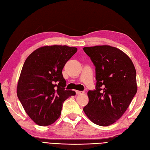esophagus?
I'll return each instance as SVG.
<instances>
[{
    "instance_id": "34e87169",
    "label": "esophagus",
    "mask_w": 150,
    "mask_h": 150,
    "mask_svg": "<svg viewBox=\"0 0 150 150\" xmlns=\"http://www.w3.org/2000/svg\"><path fill=\"white\" fill-rule=\"evenodd\" d=\"M76 93L77 95H82L84 93V91H76Z\"/></svg>"
}]
</instances>
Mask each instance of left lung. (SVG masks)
Returning <instances> with one entry per match:
<instances>
[{
  "label": "left lung",
  "instance_id": "1",
  "mask_svg": "<svg viewBox=\"0 0 150 150\" xmlns=\"http://www.w3.org/2000/svg\"><path fill=\"white\" fill-rule=\"evenodd\" d=\"M84 52L95 66V90H89V103L84 108L92 122L109 126L125 112L137 90L136 70L122 51L110 46L85 47Z\"/></svg>",
  "mask_w": 150,
  "mask_h": 150
}]
</instances>
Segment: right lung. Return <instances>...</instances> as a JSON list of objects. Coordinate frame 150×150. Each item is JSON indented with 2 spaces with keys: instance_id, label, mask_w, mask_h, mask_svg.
Returning <instances> with one entry per match:
<instances>
[{
  "instance_id": "1",
  "label": "right lung",
  "mask_w": 150,
  "mask_h": 150,
  "mask_svg": "<svg viewBox=\"0 0 150 150\" xmlns=\"http://www.w3.org/2000/svg\"><path fill=\"white\" fill-rule=\"evenodd\" d=\"M77 47L44 46L35 50L22 67L17 85V97L26 113L39 126L58 119L62 104L75 92L65 90L62 70L77 52Z\"/></svg>"
}]
</instances>
